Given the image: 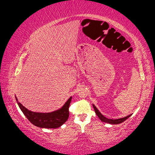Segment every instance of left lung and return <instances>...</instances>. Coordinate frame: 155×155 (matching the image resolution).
Returning <instances> with one entry per match:
<instances>
[{
	"mask_svg": "<svg viewBox=\"0 0 155 155\" xmlns=\"http://www.w3.org/2000/svg\"><path fill=\"white\" fill-rule=\"evenodd\" d=\"M93 107H94L95 113H96L97 116H98V117L99 118V119H100L102 122L107 123V124H121V123L125 121V120H126V119H128V118L131 116V114H130V115H129L128 116H126V117L121 118H118V119H109V118H106L104 116H103L102 114H101L100 112H99V110L97 109V107H95L94 104H93Z\"/></svg>",
	"mask_w": 155,
	"mask_h": 155,
	"instance_id": "1",
	"label": "left lung"
}]
</instances>
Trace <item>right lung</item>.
I'll return each mask as SVG.
<instances>
[{"mask_svg":"<svg viewBox=\"0 0 155 155\" xmlns=\"http://www.w3.org/2000/svg\"><path fill=\"white\" fill-rule=\"evenodd\" d=\"M16 100L18 101V99ZM72 97H70L62 108L51 113H37L29 111L18 101V106L27 119L35 126L41 128H57L65 124L69 117V106Z\"/></svg>","mask_w":155,"mask_h":155,"instance_id":"1","label":"right lung"}]
</instances>
